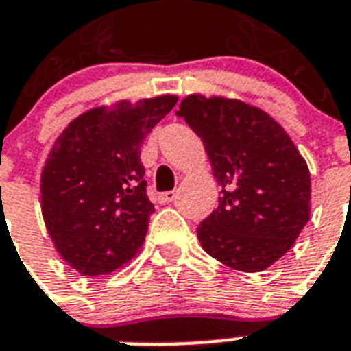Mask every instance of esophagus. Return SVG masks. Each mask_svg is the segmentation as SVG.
I'll list each match as a JSON object with an SVG mask.
<instances>
[{"label": "esophagus", "instance_id": "34e87169", "mask_svg": "<svg viewBox=\"0 0 351 351\" xmlns=\"http://www.w3.org/2000/svg\"><path fill=\"white\" fill-rule=\"evenodd\" d=\"M175 198H176L175 191H166V193H160V195H158V202H160V204H169V202H173Z\"/></svg>", "mask_w": 351, "mask_h": 351}]
</instances>
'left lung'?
<instances>
[{
  "mask_svg": "<svg viewBox=\"0 0 351 351\" xmlns=\"http://www.w3.org/2000/svg\"><path fill=\"white\" fill-rule=\"evenodd\" d=\"M176 115L202 138L221 187L218 207L198 225L202 249L230 269H269L310 218L304 158L267 111L238 99L191 93Z\"/></svg>",
  "mask_w": 351,
  "mask_h": 351,
  "instance_id": "obj_1",
  "label": "left lung"
}]
</instances>
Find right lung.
<instances>
[{"label": "right lung", "instance_id": "right-lung-1", "mask_svg": "<svg viewBox=\"0 0 351 351\" xmlns=\"http://www.w3.org/2000/svg\"><path fill=\"white\" fill-rule=\"evenodd\" d=\"M178 97L117 101L75 117L41 171V213L56 250L82 276L121 269L138 254L149 215L142 142Z\"/></svg>", "mask_w": 351, "mask_h": 351}]
</instances>
